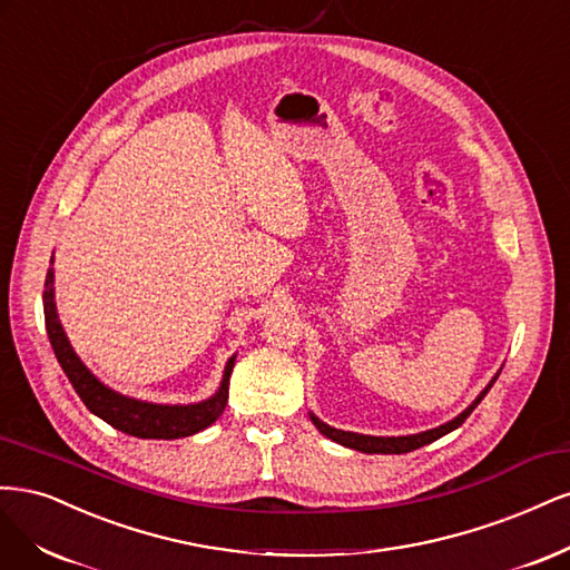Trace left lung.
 <instances>
[{
	"label": "left lung",
	"instance_id": "1",
	"mask_svg": "<svg viewBox=\"0 0 570 570\" xmlns=\"http://www.w3.org/2000/svg\"><path fill=\"white\" fill-rule=\"evenodd\" d=\"M498 376L500 374H494V379L485 385L483 389V393L475 397L471 405L459 414V416H454L452 421H448V424H443V426H438V429H431V431H424V433H414V435H397V438H383V435H362V433H353V431H338V429H334V426H328V424H324V421H320L315 414L309 412V419H312V424H315L317 429H320V433L322 435H326V438H332L334 443H338V445H343V448H351V450H357V452H366V454H405V452H412V450H419V448H424V445H429V443H433V440H438V438H443L445 433H450V431H454V429H459L466 421V416L479 407V402L488 395V391L492 389V383L498 381Z\"/></svg>",
	"mask_w": 570,
	"mask_h": 570
}]
</instances>
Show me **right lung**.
<instances>
[{"instance_id":"obj_1","label":"right lung","mask_w":570,"mask_h":570,"mask_svg":"<svg viewBox=\"0 0 570 570\" xmlns=\"http://www.w3.org/2000/svg\"><path fill=\"white\" fill-rule=\"evenodd\" d=\"M53 263V258H51ZM45 324L47 336L53 347L61 370L66 372L72 389L80 395L91 414L104 419L106 424L114 429L135 435V438H154V440H173V438H187L198 431L208 429L213 421L225 412L227 397H229V376L234 370V357L227 360L223 383L213 397L204 402H194V405H154V402H144L127 397L114 389L104 385L95 374H91L82 360L72 351L68 336L57 315V303H53V269L49 267L47 282H45Z\"/></svg>"}]
</instances>
